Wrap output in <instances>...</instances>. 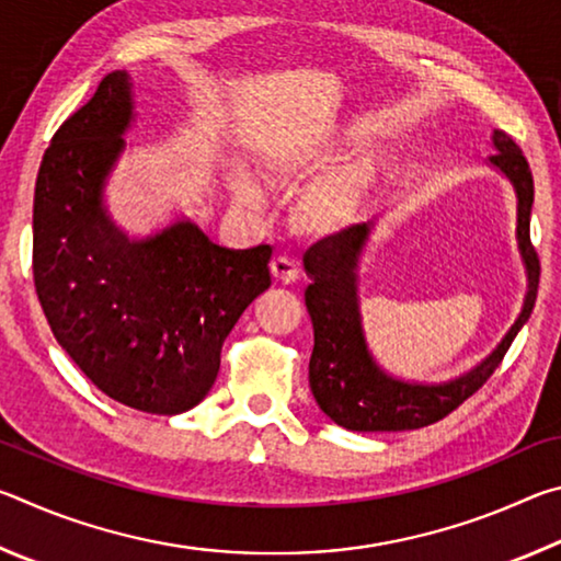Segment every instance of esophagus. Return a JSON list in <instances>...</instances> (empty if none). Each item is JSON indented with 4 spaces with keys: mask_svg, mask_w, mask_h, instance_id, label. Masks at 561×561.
I'll list each match as a JSON object with an SVG mask.
<instances>
[{
    "mask_svg": "<svg viewBox=\"0 0 561 561\" xmlns=\"http://www.w3.org/2000/svg\"><path fill=\"white\" fill-rule=\"evenodd\" d=\"M272 274L282 284H291L299 277V262L291 254H274L272 257Z\"/></svg>",
    "mask_w": 561,
    "mask_h": 561,
    "instance_id": "esophagus-1",
    "label": "esophagus"
}]
</instances>
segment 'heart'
<instances>
[{
    "label": "heart",
    "instance_id": "heart-1",
    "mask_svg": "<svg viewBox=\"0 0 561 561\" xmlns=\"http://www.w3.org/2000/svg\"><path fill=\"white\" fill-rule=\"evenodd\" d=\"M324 148L304 144H277L270 148L267 168L274 178H301L314 173L329 163ZM374 180V168L366 160L339 168L336 173L321 178L301 197V215L309 225L319 230H334L346 225L356 215L360 201H364L368 185ZM234 195L242 205H262L264 193L252 175H240L234 180Z\"/></svg>",
    "mask_w": 561,
    "mask_h": 561
}]
</instances>
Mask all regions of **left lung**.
Segmentation results:
<instances>
[{
	"instance_id": "obj_1",
	"label": "left lung",
	"mask_w": 561,
	"mask_h": 561,
	"mask_svg": "<svg viewBox=\"0 0 561 561\" xmlns=\"http://www.w3.org/2000/svg\"><path fill=\"white\" fill-rule=\"evenodd\" d=\"M497 153L490 163L510 178L517 193V244L527 267V297L515 327L478 368L440 386L405 383L386 376L366 348L358 317L356 267L364 250L368 225L341 230L309 247L304 270L309 287L304 291L314 324V351L309 360V386L317 403L331 421L358 433L413 431L438 423L460 403L478 393L502 364L517 331L535 309L539 287V257L529 240V215L535 203V180L527 158L505 130L492 133Z\"/></svg>"
}]
</instances>
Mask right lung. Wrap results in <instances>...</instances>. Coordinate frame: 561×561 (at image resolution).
Returning <instances> with one entry per match:
<instances>
[{
  "instance_id": "right-lung-1",
  "label": "right lung",
  "mask_w": 561,
  "mask_h": 561,
  "mask_svg": "<svg viewBox=\"0 0 561 561\" xmlns=\"http://www.w3.org/2000/svg\"><path fill=\"white\" fill-rule=\"evenodd\" d=\"M130 118L128 73L113 71L54 133L34 190V287L56 341L99 391L175 415L213 388L227 334L272 284V247L225 250L185 217L146 234L118 230L101 197Z\"/></svg>"
}]
</instances>
